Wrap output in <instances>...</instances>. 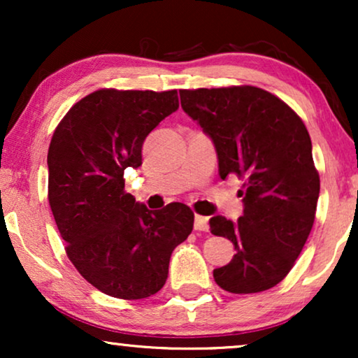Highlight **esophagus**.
I'll list each match as a JSON object with an SVG mask.
<instances>
[{"label":"esophagus","mask_w":358,"mask_h":358,"mask_svg":"<svg viewBox=\"0 0 358 358\" xmlns=\"http://www.w3.org/2000/svg\"><path fill=\"white\" fill-rule=\"evenodd\" d=\"M194 228L199 231H208V218L202 217V215H195Z\"/></svg>","instance_id":"34e87169"}]
</instances>
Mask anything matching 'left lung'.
I'll list each match as a JSON object with an SVG mask.
<instances>
[{"instance_id": "8db88e82", "label": "left lung", "mask_w": 358, "mask_h": 358, "mask_svg": "<svg viewBox=\"0 0 358 358\" xmlns=\"http://www.w3.org/2000/svg\"><path fill=\"white\" fill-rule=\"evenodd\" d=\"M180 106L213 141L222 179H244L243 217L210 218L215 236L234 254L213 278L231 293L275 287L292 271L315 223L320 174L300 117L271 92L254 86L182 90Z\"/></svg>"}]
</instances>
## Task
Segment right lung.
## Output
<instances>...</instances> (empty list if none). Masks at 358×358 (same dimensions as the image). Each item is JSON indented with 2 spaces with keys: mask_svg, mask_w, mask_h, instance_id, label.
<instances>
[{
  "mask_svg": "<svg viewBox=\"0 0 358 358\" xmlns=\"http://www.w3.org/2000/svg\"><path fill=\"white\" fill-rule=\"evenodd\" d=\"M179 109L178 91L99 90L58 124L48 148V203L76 271L106 295L141 300L159 292L171 254L194 228L187 205L148 210L125 192L124 171Z\"/></svg>",
  "mask_w": 358,
  "mask_h": 358,
  "instance_id": "add662e5",
  "label": "right lung"
}]
</instances>
